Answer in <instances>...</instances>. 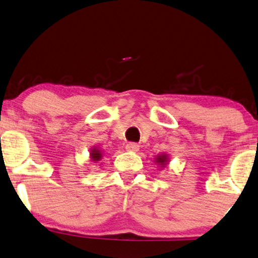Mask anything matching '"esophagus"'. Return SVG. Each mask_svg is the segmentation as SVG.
Here are the masks:
<instances>
[{
  "instance_id": "34e87169",
  "label": "esophagus",
  "mask_w": 258,
  "mask_h": 258,
  "mask_svg": "<svg viewBox=\"0 0 258 258\" xmlns=\"http://www.w3.org/2000/svg\"><path fill=\"white\" fill-rule=\"evenodd\" d=\"M139 148H140V146L138 144H134V142H130V144L125 146V149L128 152H138Z\"/></svg>"
}]
</instances>
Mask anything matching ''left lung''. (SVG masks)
Returning a JSON list of instances; mask_svg holds the SVG:
<instances>
[{
    "label": "left lung",
    "instance_id": "1",
    "mask_svg": "<svg viewBox=\"0 0 258 258\" xmlns=\"http://www.w3.org/2000/svg\"><path fill=\"white\" fill-rule=\"evenodd\" d=\"M154 161L160 167H166L168 163H170V158H168V155L165 154V153L164 154H159V155H157V157H155Z\"/></svg>",
    "mask_w": 258,
    "mask_h": 258
}]
</instances>
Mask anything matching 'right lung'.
<instances>
[{"label": "right lung", "instance_id": "1", "mask_svg": "<svg viewBox=\"0 0 258 258\" xmlns=\"http://www.w3.org/2000/svg\"><path fill=\"white\" fill-rule=\"evenodd\" d=\"M90 158H91L92 163H97V161L101 160V158H103L101 149H99L98 147H92L90 151Z\"/></svg>", "mask_w": 258, "mask_h": 258}]
</instances>
